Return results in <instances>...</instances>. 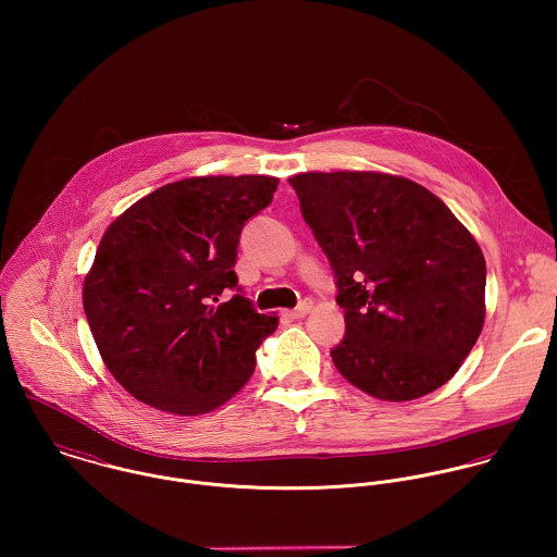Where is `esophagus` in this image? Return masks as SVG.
Listing matches in <instances>:
<instances>
[{
	"label": "esophagus",
	"instance_id": "esophagus-1",
	"mask_svg": "<svg viewBox=\"0 0 557 557\" xmlns=\"http://www.w3.org/2000/svg\"><path fill=\"white\" fill-rule=\"evenodd\" d=\"M311 309H313V302H302L298 309H294V311H285L283 315L289 319H302L307 313H311Z\"/></svg>",
	"mask_w": 557,
	"mask_h": 557
}]
</instances>
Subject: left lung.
Listing matches in <instances>:
<instances>
[{"label":"left lung","instance_id":"1","mask_svg":"<svg viewBox=\"0 0 557 557\" xmlns=\"http://www.w3.org/2000/svg\"><path fill=\"white\" fill-rule=\"evenodd\" d=\"M336 276L345 338L338 373L380 400L444 386L484 325L486 263L450 208L413 180L380 171L289 177Z\"/></svg>","mask_w":557,"mask_h":557}]
</instances>
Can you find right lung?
Instances as JSON below:
<instances>
[{
    "label": "right lung",
    "mask_w": 557,
    "mask_h": 557,
    "mask_svg": "<svg viewBox=\"0 0 557 557\" xmlns=\"http://www.w3.org/2000/svg\"><path fill=\"white\" fill-rule=\"evenodd\" d=\"M278 177L199 175L164 184L104 232L83 281V309L111 375L175 416L208 413L255 373L276 325L236 294L239 232L270 206Z\"/></svg>",
    "instance_id": "obj_1"
}]
</instances>
